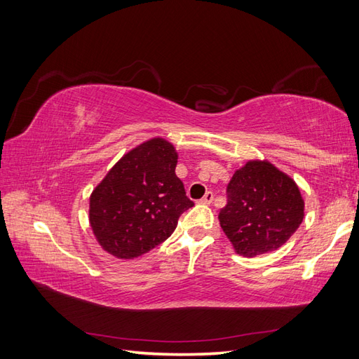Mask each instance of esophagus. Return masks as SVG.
Wrapping results in <instances>:
<instances>
[{"label": "esophagus", "mask_w": 359, "mask_h": 359, "mask_svg": "<svg viewBox=\"0 0 359 359\" xmlns=\"http://www.w3.org/2000/svg\"><path fill=\"white\" fill-rule=\"evenodd\" d=\"M212 201H214V193H212V191H206V193H205V196L201 199V203L210 205Z\"/></svg>", "instance_id": "obj_1"}]
</instances>
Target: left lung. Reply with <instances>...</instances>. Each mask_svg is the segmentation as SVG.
Wrapping results in <instances>:
<instances>
[{
	"label": "left lung",
	"mask_w": 359,
	"mask_h": 359,
	"mask_svg": "<svg viewBox=\"0 0 359 359\" xmlns=\"http://www.w3.org/2000/svg\"><path fill=\"white\" fill-rule=\"evenodd\" d=\"M304 219L301 191L269 161L250 160L227 184V203L219 220L235 252L255 257L274 252L297 232Z\"/></svg>",
	"instance_id": "1"
}]
</instances>
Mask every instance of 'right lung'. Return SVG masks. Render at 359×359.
Masks as SVG:
<instances>
[{
  "mask_svg": "<svg viewBox=\"0 0 359 359\" xmlns=\"http://www.w3.org/2000/svg\"><path fill=\"white\" fill-rule=\"evenodd\" d=\"M178 154L154 137L124 154L90 198V224L102 248L135 259L166 241L194 205L175 175Z\"/></svg>",
  "mask_w": 359,
  "mask_h": 359,
  "instance_id": "obj_1",
  "label": "right lung"
}]
</instances>
